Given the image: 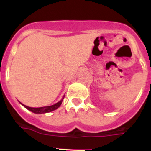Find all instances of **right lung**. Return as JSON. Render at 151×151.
<instances>
[{
    "instance_id": "add662e5",
    "label": "right lung",
    "mask_w": 151,
    "mask_h": 151,
    "mask_svg": "<svg viewBox=\"0 0 151 151\" xmlns=\"http://www.w3.org/2000/svg\"><path fill=\"white\" fill-rule=\"evenodd\" d=\"M63 100H61L60 101H59L58 103L52 105V106H43V107H38V108H34V107H29V106H26V105H23L26 109H28L29 110L32 111V113H38V114H41V113H50V112L53 111V110H57V108L59 107L62 104Z\"/></svg>"
}]
</instances>
